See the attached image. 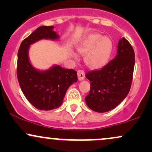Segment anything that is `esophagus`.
I'll use <instances>...</instances> for the list:
<instances>
[{
	"instance_id": "obj_1",
	"label": "esophagus",
	"mask_w": 152,
	"mask_h": 152,
	"mask_svg": "<svg viewBox=\"0 0 152 152\" xmlns=\"http://www.w3.org/2000/svg\"><path fill=\"white\" fill-rule=\"evenodd\" d=\"M77 75H78V78L79 81H82V80L84 79L85 73L83 70H78L77 72Z\"/></svg>"
}]
</instances>
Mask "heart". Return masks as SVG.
<instances>
[{"label":"heart","mask_w":152,"mask_h":152,"mask_svg":"<svg viewBox=\"0 0 152 152\" xmlns=\"http://www.w3.org/2000/svg\"><path fill=\"white\" fill-rule=\"evenodd\" d=\"M78 53L84 56V62L88 68L98 69L109 61L113 50V41L108 36L94 33L85 38L77 47Z\"/></svg>","instance_id":"heart-1"}]
</instances>
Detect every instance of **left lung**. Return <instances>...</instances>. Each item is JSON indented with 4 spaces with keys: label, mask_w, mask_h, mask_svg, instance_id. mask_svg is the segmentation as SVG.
Instances as JSON below:
<instances>
[{
    "label": "left lung",
    "mask_w": 152,
    "mask_h": 152,
    "mask_svg": "<svg viewBox=\"0 0 152 152\" xmlns=\"http://www.w3.org/2000/svg\"><path fill=\"white\" fill-rule=\"evenodd\" d=\"M135 54L125 38L119 40L117 55L99 70L89 71L86 77L91 82L87 106L103 113L116 108L128 95L133 79Z\"/></svg>",
    "instance_id": "8db88e82"
}]
</instances>
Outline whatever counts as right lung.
Masks as SVG:
<instances>
[{"mask_svg":"<svg viewBox=\"0 0 152 152\" xmlns=\"http://www.w3.org/2000/svg\"><path fill=\"white\" fill-rule=\"evenodd\" d=\"M53 26H40L22 41L18 52L17 77L23 93L27 100L39 110H51L62 104L66 91L77 81L76 71L59 66L50 70L40 71L31 66L28 59L31 44L40 39L55 40L58 36Z\"/></svg>","mask_w":152,"mask_h":152,"instance_id":"add662e5","label":"right lung"}]
</instances>
